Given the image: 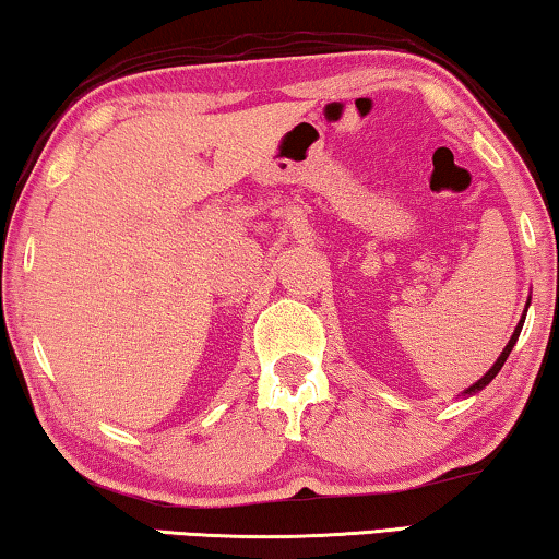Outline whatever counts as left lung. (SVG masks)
Wrapping results in <instances>:
<instances>
[{"label":"left lung","instance_id":"left-lung-1","mask_svg":"<svg viewBox=\"0 0 559 559\" xmlns=\"http://www.w3.org/2000/svg\"><path fill=\"white\" fill-rule=\"evenodd\" d=\"M527 305H530V302H527ZM524 312H527V310H524ZM522 325H524V314H522V320H520V322H516L514 333H512V337H509V343H507V347H504V350H501V355H499V358H497V362H495V366H491V368L487 370V373H484V376H481L479 380H476V383H474L472 388H466V391H464V395H474V393H479L484 385H489V383H491V380H495V378H497V373H499V370H501V366H504V362H507V358H509V353H512V347H514V343H516V337H520V333H522Z\"/></svg>","mask_w":559,"mask_h":559}]
</instances>
